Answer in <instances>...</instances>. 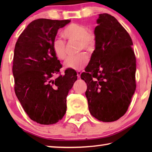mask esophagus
I'll use <instances>...</instances> for the list:
<instances>
[{
	"label": "esophagus",
	"mask_w": 152,
	"mask_h": 152,
	"mask_svg": "<svg viewBox=\"0 0 152 152\" xmlns=\"http://www.w3.org/2000/svg\"><path fill=\"white\" fill-rule=\"evenodd\" d=\"M81 74H82V72L81 71H78V72H77V76H78V78H80V77Z\"/></svg>",
	"instance_id": "34e87169"
}]
</instances>
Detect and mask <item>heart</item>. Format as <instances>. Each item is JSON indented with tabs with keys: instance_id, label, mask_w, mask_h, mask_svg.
Segmentation results:
<instances>
[{
	"instance_id": "b5f03b06",
	"label": "heart",
	"mask_w": 152,
	"mask_h": 152,
	"mask_svg": "<svg viewBox=\"0 0 152 152\" xmlns=\"http://www.w3.org/2000/svg\"><path fill=\"white\" fill-rule=\"evenodd\" d=\"M66 39L70 42H78L79 52L86 51L92 52L94 51L96 44V36L92 30L88 29L86 25L72 23L67 25L61 32ZM53 50L56 56L60 59L64 60L66 57V43L61 39H56L53 41ZM89 58L85 53H81L76 57L68 58L64 62L66 68L81 70L88 64Z\"/></svg>"
}]
</instances>
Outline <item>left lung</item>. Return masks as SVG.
Masks as SVG:
<instances>
[{
	"mask_svg": "<svg viewBox=\"0 0 152 152\" xmlns=\"http://www.w3.org/2000/svg\"><path fill=\"white\" fill-rule=\"evenodd\" d=\"M96 44L81 74L87 84L89 111L103 122L125 114L136 88V58L129 34L114 17L99 15Z\"/></svg>",
	"mask_w": 152,
	"mask_h": 152,
	"instance_id": "8db88e82",
	"label": "left lung"
}]
</instances>
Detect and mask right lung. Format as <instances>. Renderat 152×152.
<instances>
[{"label": "right lung", "mask_w": 152, "mask_h": 152, "mask_svg": "<svg viewBox=\"0 0 152 152\" xmlns=\"http://www.w3.org/2000/svg\"><path fill=\"white\" fill-rule=\"evenodd\" d=\"M70 20L38 19L28 25L15 44L12 65L15 92L31 120L51 125L66 112V97L77 74L62 67L53 50L58 30ZM56 74L59 76L54 80Z\"/></svg>", "instance_id": "right-lung-1"}]
</instances>
